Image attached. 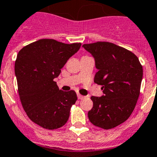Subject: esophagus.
I'll use <instances>...</instances> for the list:
<instances>
[{"label": "esophagus", "instance_id": "esophagus-1", "mask_svg": "<svg viewBox=\"0 0 157 157\" xmlns=\"http://www.w3.org/2000/svg\"><path fill=\"white\" fill-rule=\"evenodd\" d=\"M77 98H78L79 99H84V95H81L80 94H77Z\"/></svg>", "mask_w": 157, "mask_h": 157}]
</instances>
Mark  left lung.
Listing matches in <instances>:
<instances>
[{"label":"left lung","instance_id":"left-lung-1","mask_svg":"<svg viewBox=\"0 0 157 157\" xmlns=\"http://www.w3.org/2000/svg\"><path fill=\"white\" fill-rule=\"evenodd\" d=\"M93 56L94 82L102 85L103 95L92 96L93 107L88 113L94 126L104 129L116 127L129 118L140 95L143 69L135 54L108 42L83 45Z\"/></svg>","mask_w":157,"mask_h":157}]
</instances>
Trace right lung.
<instances>
[{
  "instance_id": "1",
  "label": "right lung",
  "mask_w": 157,
  "mask_h": 157,
  "mask_svg": "<svg viewBox=\"0 0 157 157\" xmlns=\"http://www.w3.org/2000/svg\"><path fill=\"white\" fill-rule=\"evenodd\" d=\"M80 46L43 39L24 46L17 54L15 74L22 106L28 118L43 128L58 129L69 119L77 94L60 90L54 80Z\"/></svg>"
}]
</instances>
